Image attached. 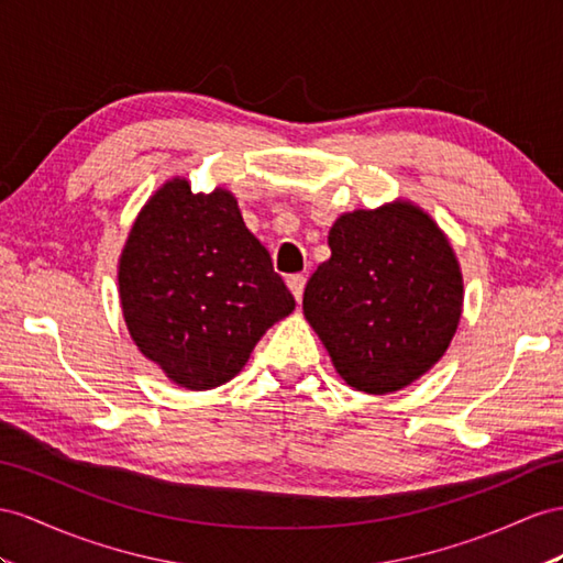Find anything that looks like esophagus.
Here are the masks:
<instances>
[{
	"mask_svg": "<svg viewBox=\"0 0 563 563\" xmlns=\"http://www.w3.org/2000/svg\"><path fill=\"white\" fill-rule=\"evenodd\" d=\"M305 285H307V278L299 276V273H297V276L287 278V287H290V292L295 295L297 301H301V295H305Z\"/></svg>",
	"mask_w": 563,
	"mask_h": 563,
	"instance_id": "1",
	"label": "esophagus"
}]
</instances>
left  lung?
<instances>
[{"label": "left lung", "instance_id": "1", "mask_svg": "<svg viewBox=\"0 0 563 563\" xmlns=\"http://www.w3.org/2000/svg\"><path fill=\"white\" fill-rule=\"evenodd\" d=\"M328 247L301 309L340 378L358 393L390 395L426 376L464 309V276L444 230L397 197L340 213Z\"/></svg>", "mask_w": 563, "mask_h": 563}]
</instances>
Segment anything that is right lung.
Returning <instances> with one entry per match:
<instances>
[{"label":"right lung","mask_w":563,"mask_h":563,"mask_svg":"<svg viewBox=\"0 0 563 563\" xmlns=\"http://www.w3.org/2000/svg\"><path fill=\"white\" fill-rule=\"evenodd\" d=\"M119 299L137 350L185 390H213L250 362L295 297L225 187L173 176L144 201L119 256Z\"/></svg>","instance_id":"1"}]
</instances>
